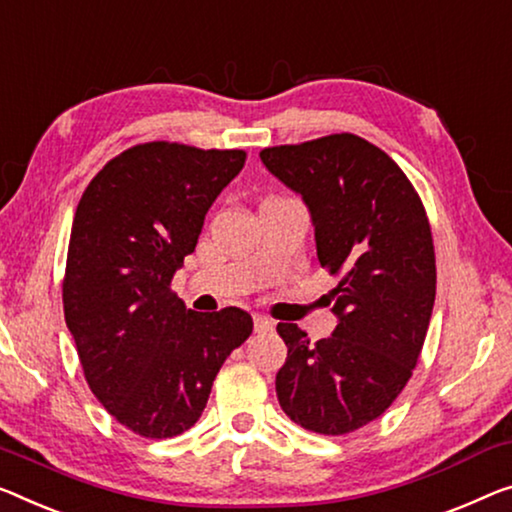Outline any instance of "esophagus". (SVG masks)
I'll list each match as a JSON object with an SVG mask.
<instances>
[{"label": "esophagus", "mask_w": 512, "mask_h": 512, "mask_svg": "<svg viewBox=\"0 0 512 512\" xmlns=\"http://www.w3.org/2000/svg\"><path fill=\"white\" fill-rule=\"evenodd\" d=\"M253 324H255V331H257V333L273 331V319L264 317V315H255V317H253Z\"/></svg>", "instance_id": "1"}]
</instances>
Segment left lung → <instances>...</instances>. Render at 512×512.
<instances>
[{
	"label": "left lung",
	"instance_id": "obj_1",
	"mask_svg": "<svg viewBox=\"0 0 512 512\" xmlns=\"http://www.w3.org/2000/svg\"><path fill=\"white\" fill-rule=\"evenodd\" d=\"M259 158L301 195L319 264L340 276L331 338L312 345L296 324H278L287 345L278 402L305 430L354 432L402 393L430 326L437 266L421 197L391 156L352 133Z\"/></svg>",
	"mask_w": 512,
	"mask_h": 512
}]
</instances>
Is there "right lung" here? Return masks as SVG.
<instances>
[{
  "label": "right lung",
  "mask_w": 512,
  "mask_h": 512,
  "mask_svg": "<svg viewBox=\"0 0 512 512\" xmlns=\"http://www.w3.org/2000/svg\"><path fill=\"white\" fill-rule=\"evenodd\" d=\"M243 163L241 149L137 144L91 179L75 209L66 326L91 393L142 437L193 427L220 365L253 333L246 310L195 312L170 289Z\"/></svg>",
  "instance_id": "1"
}]
</instances>
